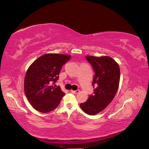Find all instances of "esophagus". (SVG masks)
Listing matches in <instances>:
<instances>
[{
	"instance_id": "esophagus-1",
	"label": "esophagus",
	"mask_w": 149,
	"mask_h": 149,
	"mask_svg": "<svg viewBox=\"0 0 149 149\" xmlns=\"http://www.w3.org/2000/svg\"><path fill=\"white\" fill-rule=\"evenodd\" d=\"M71 92L73 94H78L79 92V90L77 89V90H76V91H74V90H71Z\"/></svg>"
}]
</instances>
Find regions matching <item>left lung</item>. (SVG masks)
I'll return each mask as SVG.
<instances>
[{"instance_id": "1", "label": "left lung", "mask_w": 149, "mask_h": 149, "mask_svg": "<svg viewBox=\"0 0 149 149\" xmlns=\"http://www.w3.org/2000/svg\"><path fill=\"white\" fill-rule=\"evenodd\" d=\"M86 58L95 72L92 83L94 89L93 95L79 106L85 113L93 116L104 109L115 97L119 85L120 68L109 56H86Z\"/></svg>"}]
</instances>
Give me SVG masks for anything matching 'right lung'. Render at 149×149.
<instances>
[{"label":"right lung","instance_id":"obj_1","mask_svg":"<svg viewBox=\"0 0 149 149\" xmlns=\"http://www.w3.org/2000/svg\"><path fill=\"white\" fill-rule=\"evenodd\" d=\"M71 58L70 55L47 53L33 62L24 80V91L30 104L37 111L47 113L58 107L65 93L55 84L61 67Z\"/></svg>","mask_w":149,"mask_h":149}]
</instances>
